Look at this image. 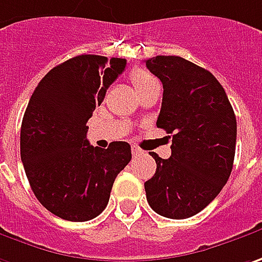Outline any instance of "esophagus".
Segmentation results:
<instances>
[{
  "label": "esophagus",
  "instance_id": "esophagus-1",
  "mask_svg": "<svg viewBox=\"0 0 262 262\" xmlns=\"http://www.w3.org/2000/svg\"><path fill=\"white\" fill-rule=\"evenodd\" d=\"M132 154H133V157H136V155H142L143 151L139 148V146L133 145V146H132Z\"/></svg>",
  "mask_w": 262,
  "mask_h": 262
}]
</instances>
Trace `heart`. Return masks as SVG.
Returning a JSON list of instances; mask_svg holds the SVG:
<instances>
[{
    "mask_svg": "<svg viewBox=\"0 0 262 262\" xmlns=\"http://www.w3.org/2000/svg\"><path fill=\"white\" fill-rule=\"evenodd\" d=\"M130 80L133 86H135V89H136V92L138 91H141L143 89L145 86L151 85L154 82H157L155 79L152 77V74L149 73L148 70H145L142 67H136V69H133L130 72Z\"/></svg>",
    "mask_w": 262,
    "mask_h": 262,
    "instance_id": "obj_1",
    "label": "heart"
}]
</instances>
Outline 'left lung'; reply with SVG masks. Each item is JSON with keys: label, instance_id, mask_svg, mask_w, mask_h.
<instances>
[{"label": "left lung", "instance_id": "1", "mask_svg": "<svg viewBox=\"0 0 262 262\" xmlns=\"http://www.w3.org/2000/svg\"><path fill=\"white\" fill-rule=\"evenodd\" d=\"M146 67L164 88L157 127L173 135L171 155L152 152L157 170L145 192L167 219H189L215 198L232 173L236 117L220 82L177 55H157Z\"/></svg>", "mask_w": 262, "mask_h": 262}]
</instances>
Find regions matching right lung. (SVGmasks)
I'll return each instance as SVG.
<instances>
[{"label":"right lung","mask_w":262,"mask_h":262,"mask_svg":"<svg viewBox=\"0 0 262 262\" xmlns=\"http://www.w3.org/2000/svg\"><path fill=\"white\" fill-rule=\"evenodd\" d=\"M124 67V58L77 55L50 70L30 97L20 130L21 163L35 196L63 220L99 215L130 161L127 142L101 149L86 139L88 120Z\"/></svg>","instance_id":"obj_1"}]
</instances>
